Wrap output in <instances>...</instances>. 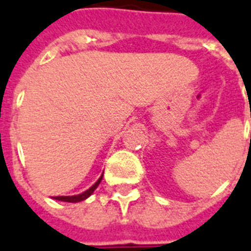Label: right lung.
<instances>
[{"instance_id": "obj_1", "label": "right lung", "mask_w": 251, "mask_h": 251, "mask_svg": "<svg viewBox=\"0 0 251 251\" xmlns=\"http://www.w3.org/2000/svg\"><path fill=\"white\" fill-rule=\"evenodd\" d=\"M102 176L99 178L97 182H95L93 186H91L89 190H86L85 192H82V194H79V195H73V196H55L56 200H61V201H68V203H77V201H82V200H85L86 198H89V196L93 194V192L95 191V188L98 187V184L100 183V180H102Z\"/></svg>"}]
</instances>
